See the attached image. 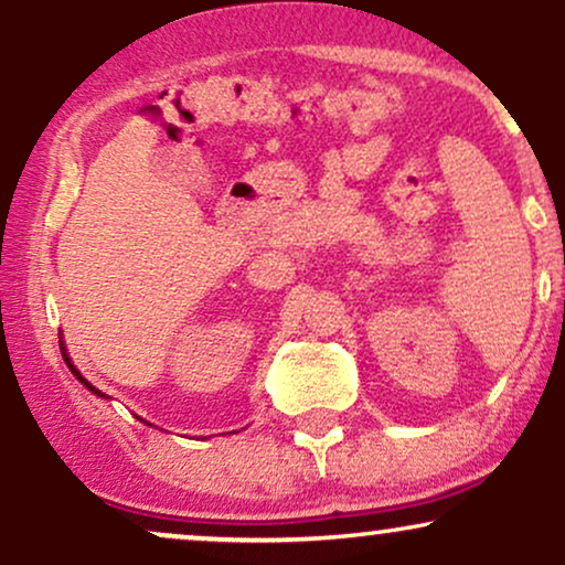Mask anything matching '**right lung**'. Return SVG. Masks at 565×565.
Returning a JSON list of instances; mask_svg holds the SVG:
<instances>
[{
    "instance_id": "add662e5",
    "label": "right lung",
    "mask_w": 565,
    "mask_h": 565,
    "mask_svg": "<svg viewBox=\"0 0 565 565\" xmlns=\"http://www.w3.org/2000/svg\"><path fill=\"white\" fill-rule=\"evenodd\" d=\"M62 359H65V361H67V366H70V372H73V374H75V380H81V385H83V387H88V390H90V393H94V395H104V393H102V390H96V387H94V385H90V382H88V380H86V377H83V374H81V372H78V369H75V366H73V364H70V359H67V353H65V348H62Z\"/></svg>"
}]
</instances>
